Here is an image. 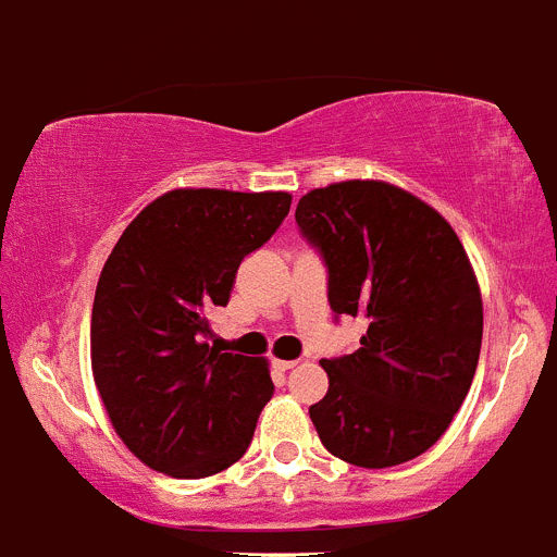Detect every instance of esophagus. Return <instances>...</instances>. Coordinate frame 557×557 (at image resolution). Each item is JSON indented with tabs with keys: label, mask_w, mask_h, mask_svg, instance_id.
Listing matches in <instances>:
<instances>
[{
	"label": "esophagus",
	"mask_w": 557,
	"mask_h": 557,
	"mask_svg": "<svg viewBox=\"0 0 557 557\" xmlns=\"http://www.w3.org/2000/svg\"><path fill=\"white\" fill-rule=\"evenodd\" d=\"M273 366L278 368V371H293V368L298 366V359H273Z\"/></svg>",
	"instance_id": "1"
}]
</instances>
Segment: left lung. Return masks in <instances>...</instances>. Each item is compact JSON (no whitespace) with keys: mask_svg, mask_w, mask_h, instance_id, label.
Instances as JSON below:
<instances>
[{"mask_svg":"<svg viewBox=\"0 0 557 557\" xmlns=\"http://www.w3.org/2000/svg\"><path fill=\"white\" fill-rule=\"evenodd\" d=\"M295 223L326 262L334 314L368 321L357 351L321 362L318 437L362 469L424 455L460 410L482 346L480 284L455 228L385 181L307 191Z\"/></svg>","mask_w":557,"mask_h":557,"instance_id":"left-lung-1","label":"left lung"}]
</instances>
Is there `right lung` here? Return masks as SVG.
I'll use <instances>...</instances> for the list:
<instances>
[{
    "label": "right lung",
    "instance_id": "right-lung-1",
    "mask_svg": "<svg viewBox=\"0 0 557 557\" xmlns=\"http://www.w3.org/2000/svg\"><path fill=\"white\" fill-rule=\"evenodd\" d=\"M287 191L172 189L113 245L91 309V371L122 444L181 480L245 455L273 396L268 359L220 354L209 312L287 218Z\"/></svg>",
    "mask_w": 557,
    "mask_h": 557
}]
</instances>
